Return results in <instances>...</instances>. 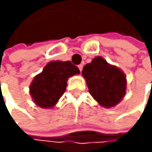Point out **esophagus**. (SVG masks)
Returning a JSON list of instances; mask_svg holds the SVG:
<instances>
[{"label": "esophagus", "instance_id": "obj_1", "mask_svg": "<svg viewBox=\"0 0 152 152\" xmlns=\"http://www.w3.org/2000/svg\"><path fill=\"white\" fill-rule=\"evenodd\" d=\"M78 68H79V70H80V72H81L82 69H83V65H79V66H78Z\"/></svg>", "mask_w": 152, "mask_h": 152}]
</instances>
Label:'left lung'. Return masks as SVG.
I'll use <instances>...</instances> for the list:
<instances>
[{
    "instance_id": "obj_1",
    "label": "left lung",
    "mask_w": 152,
    "mask_h": 152,
    "mask_svg": "<svg viewBox=\"0 0 152 152\" xmlns=\"http://www.w3.org/2000/svg\"><path fill=\"white\" fill-rule=\"evenodd\" d=\"M82 75L86 78L90 95L105 107L116 106L126 94V75L119 68L101 56L95 57L84 66Z\"/></svg>"
}]
</instances>
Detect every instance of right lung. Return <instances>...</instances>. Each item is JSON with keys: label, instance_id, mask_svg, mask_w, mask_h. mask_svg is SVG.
Segmentation results:
<instances>
[{"label": "right lung", "instance_id": "obj_1", "mask_svg": "<svg viewBox=\"0 0 152 152\" xmlns=\"http://www.w3.org/2000/svg\"><path fill=\"white\" fill-rule=\"evenodd\" d=\"M79 73L78 67L70 61L48 63L30 86V94L34 103L44 108L54 107L65 93L68 77Z\"/></svg>", "mask_w": 152, "mask_h": 152}]
</instances>
